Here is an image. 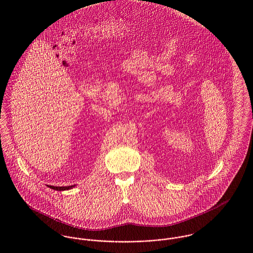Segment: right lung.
<instances>
[{"label": "right lung", "mask_w": 253, "mask_h": 253, "mask_svg": "<svg viewBox=\"0 0 253 253\" xmlns=\"http://www.w3.org/2000/svg\"><path fill=\"white\" fill-rule=\"evenodd\" d=\"M76 185H71V186H63V187H58V186H51V185H47L48 188L56 190V191H66V190H70L74 188Z\"/></svg>", "instance_id": "right-lung-1"}]
</instances>
